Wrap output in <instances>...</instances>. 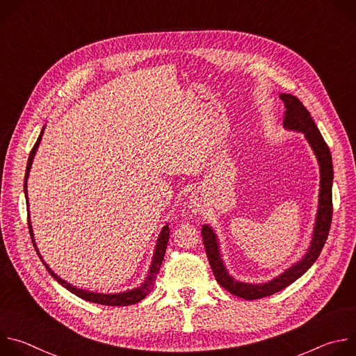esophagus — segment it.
<instances>
[{"mask_svg":"<svg viewBox=\"0 0 356 356\" xmlns=\"http://www.w3.org/2000/svg\"><path fill=\"white\" fill-rule=\"evenodd\" d=\"M190 209L193 210V211H195V213H200V198L195 195V194H193L191 197H190Z\"/></svg>","mask_w":356,"mask_h":356,"instance_id":"34e87169","label":"esophagus"}]
</instances>
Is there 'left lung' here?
<instances>
[{
    "label": "left lung",
    "instance_id": "1",
    "mask_svg": "<svg viewBox=\"0 0 356 356\" xmlns=\"http://www.w3.org/2000/svg\"><path fill=\"white\" fill-rule=\"evenodd\" d=\"M280 98L286 107L284 120H283L284 128L304 134L312 149L314 150L320 165L321 179H320V198H318L316 227L313 232L312 245L301 261H298L296 265H293L291 268H289L282 275H279L277 277H275L268 283L252 284V283L238 282L227 272L222 264V258L220 255L217 235L214 234L211 227L202 225V229H201L202 242H204L207 258L210 261L216 280L220 283V286H222L231 294L245 300H258V298L272 296L283 290L284 287H287L289 284H291L293 282H296L298 277H301L304 273H306L320 257V253L328 238L331 220H332L334 170H332V158H331L330 147L325 143L323 135L320 134L310 113L307 111L306 107L302 106L301 101L297 97L286 92H282Z\"/></svg>",
    "mask_w": 356,
    "mask_h": 356
}]
</instances>
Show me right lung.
I'll return each mask as SVG.
<instances>
[{
	"label": "right lung",
	"mask_w": 356,
	"mask_h": 356,
	"mask_svg": "<svg viewBox=\"0 0 356 356\" xmlns=\"http://www.w3.org/2000/svg\"><path fill=\"white\" fill-rule=\"evenodd\" d=\"M43 129L44 127L42 128V132L36 140V143L33 145L31 154H29V159H28V165H26V173H25V181H24V191H25V197L28 200V190H26V180H28V176H29V172H31V166H32V162H33V158H35V154H36V149L40 143V139H42V135H43ZM28 227H29V234H31V238H32V243L36 249V253L39 255V258L42 259L40 253L36 248V243H35V239H33V232H32V225H31V220H29V214H28ZM169 234H170V229H169V225L166 224L162 231H161V235L158 238V242H156V246H155V252H154V259H152V265H150V269H149V273H147V277L145 280V283L140 284V287H136L134 290H128V291H124V293H115V294H103V293H94V291H87V290H83V289H77L74 286H72L70 283L65 282L63 279H60L56 273L52 272V269H50L44 261L42 259L43 265L46 266L47 272L52 275V277L60 283L63 287H66L69 291H72L73 294H76L77 297L86 300V301H90V302H95V304H103V306H129V304H135L140 300H143L149 293L150 290L154 289V283L156 280V275L161 269V265H162V261H163V257H165V252H166V248H168V242H169Z\"/></svg>",
	"instance_id": "obj_1"
}]
</instances>
